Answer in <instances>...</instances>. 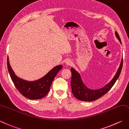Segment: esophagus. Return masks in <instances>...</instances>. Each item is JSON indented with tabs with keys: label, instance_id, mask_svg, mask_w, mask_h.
I'll return each instance as SVG.
<instances>
[{
	"label": "esophagus",
	"instance_id": "esophagus-1",
	"mask_svg": "<svg viewBox=\"0 0 129 129\" xmlns=\"http://www.w3.org/2000/svg\"><path fill=\"white\" fill-rule=\"evenodd\" d=\"M72 64H73V62L70 60L68 59L65 61V64H66L67 65H72Z\"/></svg>",
	"mask_w": 129,
	"mask_h": 129
}]
</instances>
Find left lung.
I'll return each mask as SVG.
<instances>
[{"mask_svg": "<svg viewBox=\"0 0 129 129\" xmlns=\"http://www.w3.org/2000/svg\"><path fill=\"white\" fill-rule=\"evenodd\" d=\"M115 35L121 44L119 35L116 31L115 32ZM123 58H122L120 67L113 79L104 87L98 89H92L88 88L83 83L79 73L77 72L74 68H72L70 70L72 72L71 87L73 94L78 100L83 101H93L101 98L109 91L111 88L114 85L115 82H116L121 72Z\"/></svg>", "mask_w": 129, "mask_h": 129, "instance_id": "8db88e82", "label": "left lung"}]
</instances>
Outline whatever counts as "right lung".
Here are the masks:
<instances>
[{
    "instance_id": "obj_1",
    "label": "right lung",
    "mask_w": 129,
    "mask_h": 129,
    "mask_svg": "<svg viewBox=\"0 0 129 129\" xmlns=\"http://www.w3.org/2000/svg\"><path fill=\"white\" fill-rule=\"evenodd\" d=\"M7 67L15 87L24 97L30 100L41 99L46 95L49 92L53 80L62 68V65H57L40 79L34 81H28L15 74L10 65L8 56L7 57Z\"/></svg>"
}]
</instances>
